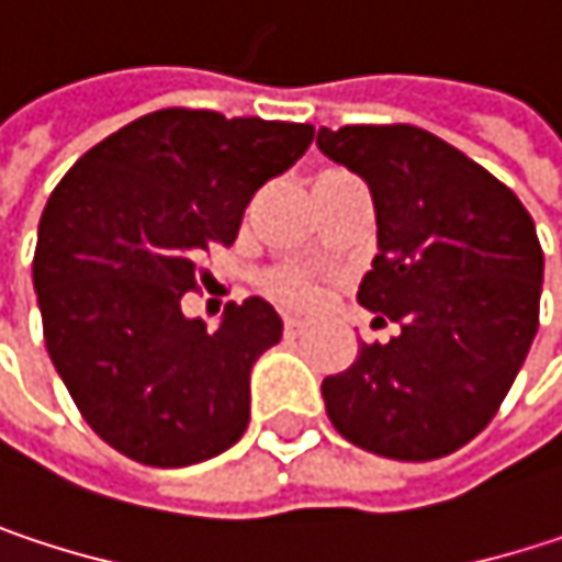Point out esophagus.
I'll list each match as a JSON object with an SVG mask.
<instances>
[{
    "mask_svg": "<svg viewBox=\"0 0 562 562\" xmlns=\"http://www.w3.org/2000/svg\"><path fill=\"white\" fill-rule=\"evenodd\" d=\"M282 325H285V335H299V331H305V325H308V322H305V318H299V315H285V322H282Z\"/></svg>",
    "mask_w": 562,
    "mask_h": 562,
    "instance_id": "obj_1",
    "label": "esophagus"
}]
</instances>
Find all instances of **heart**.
I'll use <instances>...</instances> for the list:
<instances>
[{
  "mask_svg": "<svg viewBox=\"0 0 562 562\" xmlns=\"http://www.w3.org/2000/svg\"><path fill=\"white\" fill-rule=\"evenodd\" d=\"M270 292L282 302H312L315 299V282L302 270H280L270 280Z\"/></svg>",
  "mask_w": 562,
  "mask_h": 562,
  "instance_id": "1",
  "label": "heart"
}]
</instances>
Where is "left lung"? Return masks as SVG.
Masks as SVG:
<instances>
[{
	"label": "left lung",
	"instance_id": "left-lung-1",
	"mask_svg": "<svg viewBox=\"0 0 562 562\" xmlns=\"http://www.w3.org/2000/svg\"><path fill=\"white\" fill-rule=\"evenodd\" d=\"M315 143L371 188L378 257L358 302L400 325L322 381L328 419L374 456L442 459L492 423L537 335L533 221L492 171L419 126H322Z\"/></svg>",
	"mask_w": 562,
	"mask_h": 562
}]
</instances>
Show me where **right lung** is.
<instances>
[{"label":"right lung","instance_id":"1","mask_svg":"<svg viewBox=\"0 0 562 562\" xmlns=\"http://www.w3.org/2000/svg\"><path fill=\"white\" fill-rule=\"evenodd\" d=\"M312 136L308 123L171 106L116 130L57 181L32 263L45 345L80 416L126 459L181 469L244 436L250 371L282 318L250 295L207 331L184 318L181 295Z\"/></svg>","mask_w":562,"mask_h":562}]
</instances>
